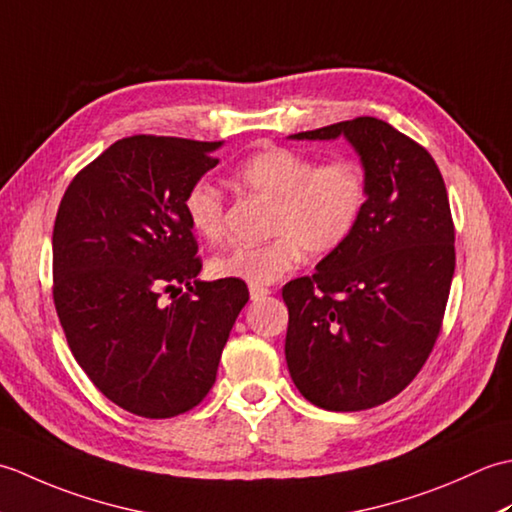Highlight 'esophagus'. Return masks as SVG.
Returning <instances> with one entry per match:
<instances>
[{
    "label": "esophagus",
    "mask_w": 512,
    "mask_h": 512,
    "mask_svg": "<svg viewBox=\"0 0 512 512\" xmlns=\"http://www.w3.org/2000/svg\"><path fill=\"white\" fill-rule=\"evenodd\" d=\"M268 295H270L268 288H264V286H250V299H253V301H262Z\"/></svg>",
    "instance_id": "obj_1"
}]
</instances>
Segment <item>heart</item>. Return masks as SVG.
Here are the masks:
<instances>
[{"label": "heart", "mask_w": 512, "mask_h": 512, "mask_svg": "<svg viewBox=\"0 0 512 512\" xmlns=\"http://www.w3.org/2000/svg\"><path fill=\"white\" fill-rule=\"evenodd\" d=\"M239 182L275 202L270 242L233 246L211 259V273L250 286L275 284L303 255L323 257L347 244L367 206V180L354 160L319 165L286 147H270L246 158L237 169ZM191 228L209 244L226 233L224 195L215 184L198 180L184 195Z\"/></svg>", "instance_id": "1"}]
</instances>
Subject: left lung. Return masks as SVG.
Returning a JSON list of instances; mask_svg holds the SVG:
<instances>
[{
    "mask_svg": "<svg viewBox=\"0 0 512 512\" xmlns=\"http://www.w3.org/2000/svg\"><path fill=\"white\" fill-rule=\"evenodd\" d=\"M345 138L367 180L354 235L312 277L281 290L286 363L297 389L328 411L383 405L405 389L440 334L455 270V231L429 151L372 116L290 140Z\"/></svg>",
    "mask_w": 512,
    "mask_h": 512,
    "instance_id": "left-lung-1",
    "label": "left lung"
}]
</instances>
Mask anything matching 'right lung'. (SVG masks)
<instances>
[{
  "label": "right lung",
  "mask_w": 512,
  "mask_h": 512,
  "mask_svg": "<svg viewBox=\"0 0 512 512\" xmlns=\"http://www.w3.org/2000/svg\"><path fill=\"white\" fill-rule=\"evenodd\" d=\"M222 145L123 138L76 173L59 206L52 275L65 339L103 396L136 416L173 418L209 394L248 301L244 281L198 279L184 213Z\"/></svg>",
  "instance_id": "1"
}]
</instances>
